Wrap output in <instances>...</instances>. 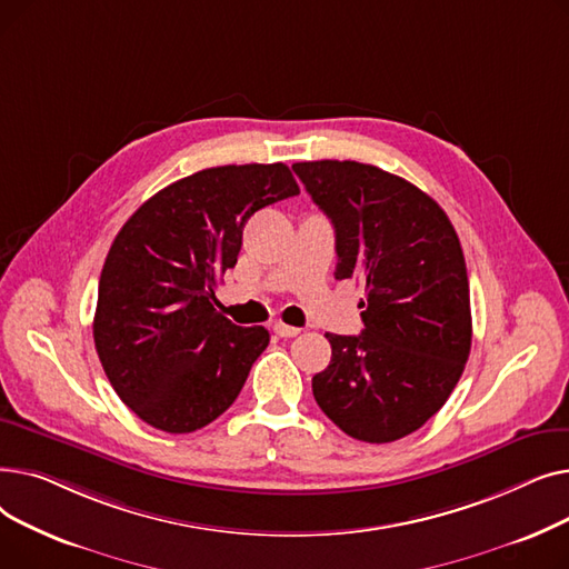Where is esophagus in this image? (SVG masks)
Listing matches in <instances>:
<instances>
[{"label":"esophagus","mask_w":569,"mask_h":569,"mask_svg":"<svg viewBox=\"0 0 569 569\" xmlns=\"http://www.w3.org/2000/svg\"><path fill=\"white\" fill-rule=\"evenodd\" d=\"M274 332L279 335V337H283V339H290V337H297V335H300L302 330H300V327H292V325H286V322H274Z\"/></svg>","instance_id":"1"}]
</instances>
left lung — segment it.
<instances>
[{"label":"left lung","instance_id":"1","mask_svg":"<svg viewBox=\"0 0 569 569\" xmlns=\"http://www.w3.org/2000/svg\"><path fill=\"white\" fill-rule=\"evenodd\" d=\"M337 234L335 277L362 283L365 330L327 332L313 376L320 410L348 436L392 442L450 399L470 355L466 260L440 204L403 177L357 161L292 166Z\"/></svg>","mask_w":569,"mask_h":569}]
</instances>
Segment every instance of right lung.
Segmentation results:
<instances>
[{"mask_svg":"<svg viewBox=\"0 0 569 569\" xmlns=\"http://www.w3.org/2000/svg\"><path fill=\"white\" fill-rule=\"evenodd\" d=\"M297 193L283 163L207 168L142 202L117 232L94 346L117 397L149 427L191 433L242 392L269 332L219 313L214 288L237 262L247 221Z\"/></svg>","mask_w":569,"mask_h":569,"instance_id":"obj_1","label":"right lung"}]
</instances>
